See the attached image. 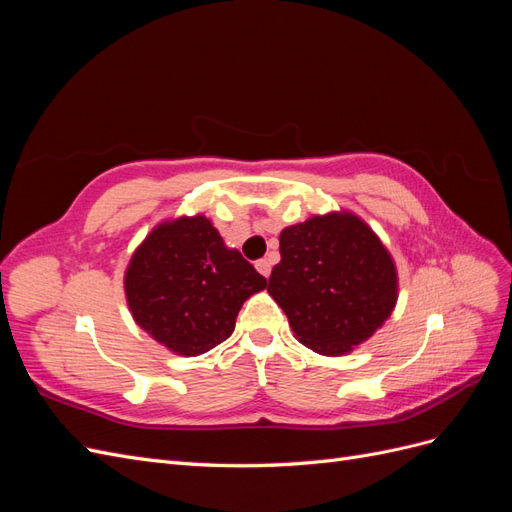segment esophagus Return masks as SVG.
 I'll return each instance as SVG.
<instances>
[{"instance_id": "esophagus-1", "label": "esophagus", "mask_w": 512, "mask_h": 512, "mask_svg": "<svg viewBox=\"0 0 512 512\" xmlns=\"http://www.w3.org/2000/svg\"><path fill=\"white\" fill-rule=\"evenodd\" d=\"M256 271L262 275V277H269L271 275V260L262 258L256 262Z\"/></svg>"}]
</instances>
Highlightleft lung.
<instances>
[{"label": "left lung", "mask_w": 512, "mask_h": 512, "mask_svg": "<svg viewBox=\"0 0 512 512\" xmlns=\"http://www.w3.org/2000/svg\"><path fill=\"white\" fill-rule=\"evenodd\" d=\"M267 292L303 346L344 356L389 320L399 297L391 252L359 215L342 209L286 226Z\"/></svg>", "instance_id": "1"}]
</instances>
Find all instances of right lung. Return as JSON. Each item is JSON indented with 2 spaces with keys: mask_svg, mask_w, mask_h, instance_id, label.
<instances>
[{
  "mask_svg": "<svg viewBox=\"0 0 512 512\" xmlns=\"http://www.w3.org/2000/svg\"><path fill=\"white\" fill-rule=\"evenodd\" d=\"M262 277L203 213L162 220L136 247L123 292L134 322L160 346L198 356L224 342Z\"/></svg>",
  "mask_w": 512,
  "mask_h": 512,
  "instance_id": "1",
  "label": "right lung"
}]
</instances>
